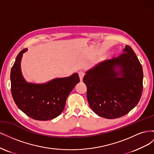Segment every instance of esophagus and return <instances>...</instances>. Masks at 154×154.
Segmentation results:
<instances>
[{
	"mask_svg": "<svg viewBox=\"0 0 154 154\" xmlns=\"http://www.w3.org/2000/svg\"><path fill=\"white\" fill-rule=\"evenodd\" d=\"M78 75H79V77H80V81L82 82V80H83V76H84V72H79V73H78Z\"/></svg>",
	"mask_w": 154,
	"mask_h": 154,
	"instance_id": "obj_1",
	"label": "esophagus"
}]
</instances>
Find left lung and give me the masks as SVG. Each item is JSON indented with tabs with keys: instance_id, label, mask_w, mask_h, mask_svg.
<instances>
[{
	"instance_id": "left-lung-1",
	"label": "left lung",
	"mask_w": 154,
	"mask_h": 154,
	"mask_svg": "<svg viewBox=\"0 0 154 154\" xmlns=\"http://www.w3.org/2000/svg\"><path fill=\"white\" fill-rule=\"evenodd\" d=\"M116 68H119L116 72ZM143 72L141 63L126 45L118 57L97 64L83 79L90 107L101 117L116 119L128 114L140 100Z\"/></svg>"
}]
</instances>
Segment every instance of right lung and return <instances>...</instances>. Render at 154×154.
<instances>
[{
    "mask_svg": "<svg viewBox=\"0 0 154 154\" xmlns=\"http://www.w3.org/2000/svg\"><path fill=\"white\" fill-rule=\"evenodd\" d=\"M27 49L17 55L11 70V91L15 104L31 118L47 121L62 112L66 100L73 88L80 82L78 74L57 78L45 84L27 83L22 76L20 60Z\"/></svg>",
    "mask_w": 154,
    "mask_h": 154,
    "instance_id": "right-lung-1",
    "label": "right lung"
}]
</instances>
